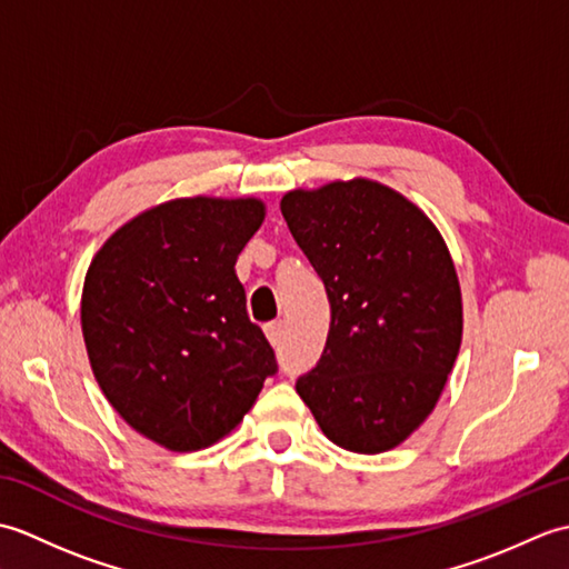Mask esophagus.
Segmentation results:
<instances>
[{
    "label": "esophagus",
    "instance_id": "esophagus-1",
    "mask_svg": "<svg viewBox=\"0 0 569 569\" xmlns=\"http://www.w3.org/2000/svg\"><path fill=\"white\" fill-rule=\"evenodd\" d=\"M263 332H266V337H269V342L273 347H281L283 337H286V325L283 322H271V325H266Z\"/></svg>",
    "mask_w": 569,
    "mask_h": 569
}]
</instances>
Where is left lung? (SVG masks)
<instances>
[{"label":"left lung","instance_id":"8db88e82","mask_svg":"<svg viewBox=\"0 0 569 569\" xmlns=\"http://www.w3.org/2000/svg\"><path fill=\"white\" fill-rule=\"evenodd\" d=\"M281 212L322 278L330 332L296 391L328 440L389 452L438 406L462 345V291L440 229L371 178L296 188Z\"/></svg>","mask_w":569,"mask_h":569}]
</instances>
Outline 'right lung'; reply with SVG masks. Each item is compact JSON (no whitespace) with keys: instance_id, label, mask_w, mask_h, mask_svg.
<instances>
[{"instance_id":"1","label":"right lung","mask_w":569,"mask_h":569,"mask_svg":"<svg viewBox=\"0 0 569 569\" xmlns=\"http://www.w3.org/2000/svg\"><path fill=\"white\" fill-rule=\"evenodd\" d=\"M259 198H176L107 237L84 273L80 322L94 379L143 438L171 452L220 442L276 371L234 263Z\"/></svg>"}]
</instances>
